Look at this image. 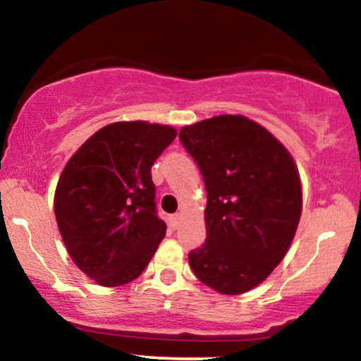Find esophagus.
Wrapping results in <instances>:
<instances>
[{"label":"esophagus","mask_w":361,"mask_h":361,"mask_svg":"<svg viewBox=\"0 0 361 361\" xmlns=\"http://www.w3.org/2000/svg\"><path fill=\"white\" fill-rule=\"evenodd\" d=\"M181 223V214H171L170 218H168V224H170L171 229H176L178 226Z\"/></svg>","instance_id":"34e87169"}]
</instances>
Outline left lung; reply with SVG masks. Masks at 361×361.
<instances>
[{"mask_svg": "<svg viewBox=\"0 0 361 361\" xmlns=\"http://www.w3.org/2000/svg\"><path fill=\"white\" fill-rule=\"evenodd\" d=\"M180 140L208 193L206 241L190 252V267L219 294H244L284 259L299 226L302 186L294 158L243 115L186 125Z\"/></svg>", "mask_w": 361, "mask_h": 361, "instance_id": "1", "label": "left lung"}]
</instances>
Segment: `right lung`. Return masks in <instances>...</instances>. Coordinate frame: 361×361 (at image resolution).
<instances>
[{
	"label": "right lung",
	"instance_id": "1",
	"mask_svg": "<svg viewBox=\"0 0 361 361\" xmlns=\"http://www.w3.org/2000/svg\"><path fill=\"white\" fill-rule=\"evenodd\" d=\"M175 137L170 125L143 120L105 125L62 170L57 226L72 261L97 284L132 282L165 238L152 166Z\"/></svg>",
	"mask_w": 361,
	"mask_h": 361
}]
</instances>
